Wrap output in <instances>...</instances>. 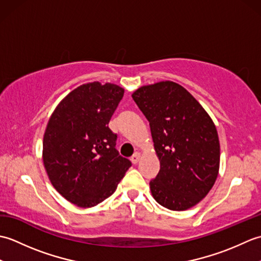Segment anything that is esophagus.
I'll return each mask as SVG.
<instances>
[{"mask_svg":"<svg viewBox=\"0 0 261 261\" xmlns=\"http://www.w3.org/2000/svg\"><path fill=\"white\" fill-rule=\"evenodd\" d=\"M139 159H140V153H139V152H136V153L134 154V156L131 157L130 160L132 162V164L136 165L138 162H139Z\"/></svg>","mask_w":261,"mask_h":261,"instance_id":"34e87169","label":"esophagus"}]
</instances>
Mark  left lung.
Instances as JSON below:
<instances>
[{
	"instance_id": "left-lung-1",
	"label": "left lung",
	"mask_w": 261,
	"mask_h": 261,
	"mask_svg": "<svg viewBox=\"0 0 261 261\" xmlns=\"http://www.w3.org/2000/svg\"><path fill=\"white\" fill-rule=\"evenodd\" d=\"M150 124L160 160L150 180L153 198L164 207L184 211L196 205L214 185L220 166L218 131L184 87L166 81L132 94Z\"/></svg>"
}]
</instances>
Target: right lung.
Here are the masks:
<instances>
[{
    "label": "right lung",
    "instance_id": "obj_1",
    "mask_svg": "<svg viewBox=\"0 0 261 261\" xmlns=\"http://www.w3.org/2000/svg\"><path fill=\"white\" fill-rule=\"evenodd\" d=\"M123 93L111 83H87L70 92L49 119L43 165L56 191L77 206L92 207L110 197L131 167L109 127Z\"/></svg>",
    "mask_w": 261,
    "mask_h": 261
}]
</instances>
